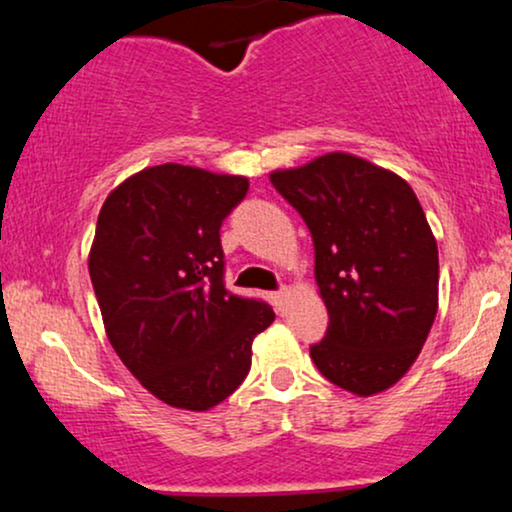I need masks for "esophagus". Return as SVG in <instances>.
I'll list each match as a JSON object with an SVG mask.
<instances>
[{"label": "esophagus", "mask_w": 512, "mask_h": 512, "mask_svg": "<svg viewBox=\"0 0 512 512\" xmlns=\"http://www.w3.org/2000/svg\"><path fill=\"white\" fill-rule=\"evenodd\" d=\"M286 296H289V289H286V286H281L279 291H274L272 293V301H274V305L276 308H284V303H286Z\"/></svg>", "instance_id": "1"}]
</instances>
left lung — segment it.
I'll list each match as a JSON object with an SVG mask.
<instances>
[{"label": "left lung", "instance_id": "8db88e82", "mask_svg": "<svg viewBox=\"0 0 512 512\" xmlns=\"http://www.w3.org/2000/svg\"><path fill=\"white\" fill-rule=\"evenodd\" d=\"M269 180L313 236L330 325L310 358L354 395L387 390L416 361L438 310V245L414 190L349 154Z\"/></svg>", "mask_w": 512, "mask_h": 512}]
</instances>
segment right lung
I'll use <instances>...</instances> for the list:
<instances>
[{"instance_id": "1", "label": "right lung", "mask_w": 512, "mask_h": 512, "mask_svg": "<svg viewBox=\"0 0 512 512\" xmlns=\"http://www.w3.org/2000/svg\"><path fill=\"white\" fill-rule=\"evenodd\" d=\"M248 180L163 163L115 187L88 272L110 344L151 395L207 411L238 390L272 305L226 289L221 223Z\"/></svg>"}]
</instances>
